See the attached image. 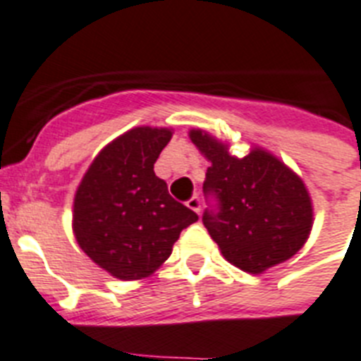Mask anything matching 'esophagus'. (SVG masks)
<instances>
[{"instance_id":"obj_1","label":"esophagus","mask_w":361,"mask_h":361,"mask_svg":"<svg viewBox=\"0 0 361 361\" xmlns=\"http://www.w3.org/2000/svg\"><path fill=\"white\" fill-rule=\"evenodd\" d=\"M187 207L195 211V213H200V198H198V196L189 198V200H187Z\"/></svg>"}]
</instances>
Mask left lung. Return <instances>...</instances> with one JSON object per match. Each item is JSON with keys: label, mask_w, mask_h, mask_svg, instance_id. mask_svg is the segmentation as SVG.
<instances>
[{"label": "left lung", "mask_w": 361, "mask_h": 361, "mask_svg": "<svg viewBox=\"0 0 361 361\" xmlns=\"http://www.w3.org/2000/svg\"><path fill=\"white\" fill-rule=\"evenodd\" d=\"M189 139L209 161L204 190L215 192L219 213H204V226L228 263L250 274L287 262L306 245L313 204L302 178L262 146L245 157L206 130Z\"/></svg>", "instance_id": "left-lung-1"}]
</instances>
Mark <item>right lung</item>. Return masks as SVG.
<instances>
[{"label":"right lung","mask_w":361,"mask_h":361,"mask_svg":"<svg viewBox=\"0 0 361 361\" xmlns=\"http://www.w3.org/2000/svg\"><path fill=\"white\" fill-rule=\"evenodd\" d=\"M172 133L139 126L118 135L98 152L75 190V241L99 269L124 282L154 274L181 230L198 221L154 172Z\"/></svg>","instance_id":"obj_1"}]
</instances>
